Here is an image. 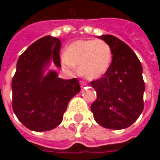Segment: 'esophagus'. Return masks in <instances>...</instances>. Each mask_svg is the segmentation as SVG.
<instances>
[{
    "label": "esophagus",
    "mask_w": 160,
    "mask_h": 160,
    "mask_svg": "<svg viewBox=\"0 0 160 160\" xmlns=\"http://www.w3.org/2000/svg\"><path fill=\"white\" fill-rule=\"evenodd\" d=\"M80 87H84L85 86H87V82H85V81H80Z\"/></svg>",
    "instance_id": "esophagus-1"
}]
</instances>
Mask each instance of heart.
<instances>
[{
    "instance_id": "b5f03b06",
    "label": "heart",
    "mask_w": 160,
    "mask_h": 160,
    "mask_svg": "<svg viewBox=\"0 0 160 160\" xmlns=\"http://www.w3.org/2000/svg\"><path fill=\"white\" fill-rule=\"evenodd\" d=\"M112 56L111 46L104 40H77L64 50L63 65L68 69L77 68L87 80H97L108 71Z\"/></svg>"
}]
</instances>
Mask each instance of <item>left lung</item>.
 Listing matches in <instances>:
<instances>
[{"mask_svg": "<svg viewBox=\"0 0 160 160\" xmlns=\"http://www.w3.org/2000/svg\"><path fill=\"white\" fill-rule=\"evenodd\" d=\"M112 49V62L104 76L91 82L97 99L91 105L95 121L110 129H123L143 111L142 66L128 45L112 35L98 37Z\"/></svg>", "mask_w": 160, "mask_h": 160, "instance_id": "left-lung-1", "label": "left lung"}]
</instances>
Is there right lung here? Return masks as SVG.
<instances>
[{"label": "right lung", "instance_id": "right-lung-1", "mask_svg": "<svg viewBox=\"0 0 160 160\" xmlns=\"http://www.w3.org/2000/svg\"><path fill=\"white\" fill-rule=\"evenodd\" d=\"M61 41L43 37L19 56L12 80V110L21 123L32 131L51 130L63 119L70 99L80 91L77 79L63 80L55 70L45 71L53 62L61 68Z\"/></svg>", "mask_w": 160, "mask_h": 160}]
</instances>
